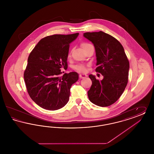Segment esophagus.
Returning a JSON list of instances; mask_svg holds the SVG:
<instances>
[{"label":"esophagus","mask_w":154,"mask_h":154,"mask_svg":"<svg viewBox=\"0 0 154 154\" xmlns=\"http://www.w3.org/2000/svg\"><path fill=\"white\" fill-rule=\"evenodd\" d=\"M86 77H87V75L85 74H80V79H84V78Z\"/></svg>","instance_id":"1"}]
</instances>
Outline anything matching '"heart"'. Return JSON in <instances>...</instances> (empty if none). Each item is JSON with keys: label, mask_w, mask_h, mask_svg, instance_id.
<instances>
[{"label": "heart", "mask_w": 154, "mask_h": 154, "mask_svg": "<svg viewBox=\"0 0 154 154\" xmlns=\"http://www.w3.org/2000/svg\"><path fill=\"white\" fill-rule=\"evenodd\" d=\"M91 44H89L87 43H81V47L82 48L85 50L87 47L91 45ZM74 69L77 70V71H79L80 72H85V70H86V68H85V66L83 65H76V66L74 67Z\"/></svg>", "instance_id": "obj_1"}]
</instances>
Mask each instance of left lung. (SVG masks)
Segmentation results:
<instances>
[{
    "mask_svg": "<svg viewBox=\"0 0 154 154\" xmlns=\"http://www.w3.org/2000/svg\"><path fill=\"white\" fill-rule=\"evenodd\" d=\"M83 36L95 47L96 72L103 75L102 80L90 74L92 84L88 91L89 100L97 106L107 107L116 102L126 88L129 62L123 46L114 37L102 31L84 33Z\"/></svg>",
    "mask_w": 154,
    "mask_h": 154,
    "instance_id": "left-lung-1",
    "label": "left lung"
}]
</instances>
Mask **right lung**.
<instances>
[{"label":"right lung","mask_w":154,"mask_h":154,"mask_svg":"<svg viewBox=\"0 0 154 154\" xmlns=\"http://www.w3.org/2000/svg\"><path fill=\"white\" fill-rule=\"evenodd\" d=\"M79 35L45 37L30 54L24 80L30 98L43 109L58 110L69 101L70 88L79 80V74L70 72L62 77L60 69H67L69 45Z\"/></svg>","instance_id":"1"}]
</instances>
